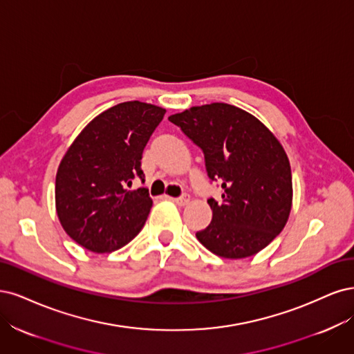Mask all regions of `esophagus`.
Segmentation results:
<instances>
[{"label": "esophagus", "instance_id": "1", "mask_svg": "<svg viewBox=\"0 0 354 354\" xmlns=\"http://www.w3.org/2000/svg\"><path fill=\"white\" fill-rule=\"evenodd\" d=\"M174 201L178 204V206H185V204L189 203V194H182L180 197L174 198Z\"/></svg>", "mask_w": 354, "mask_h": 354}]
</instances>
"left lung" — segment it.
Masks as SVG:
<instances>
[{
    "instance_id": "obj_1",
    "label": "left lung",
    "mask_w": 354,
    "mask_h": 354,
    "mask_svg": "<svg viewBox=\"0 0 354 354\" xmlns=\"http://www.w3.org/2000/svg\"><path fill=\"white\" fill-rule=\"evenodd\" d=\"M169 120L201 148L209 178L223 189L222 201L207 200L213 218L197 239L219 257L257 254L283 230L292 206L283 147L257 118L226 102L191 107Z\"/></svg>"
}]
</instances>
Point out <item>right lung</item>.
Returning <instances> with one entry per match:
<instances>
[{
    "instance_id": "obj_1",
    "label": "right lung",
    "mask_w": 354,
    "mask_h": 354,
    "mask_svg": "<svg viewBox=\"0 0 354 354\" xmlns=\"http://www.w3.org/2000/svg\"><path fill=\"white\" fill-rule=\"evenodd\" d=\"M166 110L127 101L100 113L79 133L55 176V210L66 234L94 253H111L133 239L153 200L145 188L141 158Z\"/></svg>"
}]
</instances>
